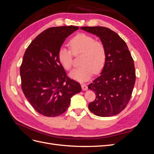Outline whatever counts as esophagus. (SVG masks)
Listing matches in <instances>:
<instances>
[{
	"label": "esophagus",
	"mask_w": 154,
	"mask_h": 154,
	"mask_svg": "<svg viewBox=\"0 0 154 154\" xmlns=\"http://www.w3.org/2000/svg\"><path fill=\"white\" fill-rule=\"evenodd\" d=\"M82 88L83 91H87L88 89V87L85 83H82Z\"/></svg>",
	"instance_id": "esophagus-1"
}]
</instances>
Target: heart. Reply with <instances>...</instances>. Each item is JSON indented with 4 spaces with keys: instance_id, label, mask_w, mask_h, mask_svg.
<instances>
[{
    "instance_id": "heart-1",
    "label": "heart",
    "mask_w": 154,
    "mask_h": 154,
    "mask_svg": "<svg viewBox=\"0 0 154 154\" xmlns=\"http://www.w3.org/2000/svg\"><path fill=\"white\" fill-rule=\"evenodd\" d=\"M71 49L65 47L59 49L58 58L60 63L67 71L72 67L73 57L82 54V66L70 74V76L79 82H85L89 79L93 72L98 73L103 69L106 52L104 44L96 40L92 36L82 33L75 36L69 41Z\"/></svg>"
}]
</instances>
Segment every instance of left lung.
<instances>
[{
	"instance_id": "obj_1",
	"label": "left lung",
	"mask_w": 154,
	"mask_h": 154,
	"mask_svg": "<svg viewBox=\"0 0 154 154\" xmlns=\"http://www.w3.org/2000/svg\"><path fill=\"white\" fill-rule=\"evenodd\" d=\"M80 29L99 36L106 52L101 75L88 87L96 94L88 109L101 117L115 116L125 109L131 98L136 82L134 60L125 42L114 31L101 26Z\"/></svg>"
}]
</instances>
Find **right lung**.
<instances>
[{"label":"right lung","mask_w":154,"mask_h":154,"mask_svg":"<svg viewBox=\"0 0 154 154\" xmlns=\"http://www.w3.org/2000/svg\"><path fill=\"white\" fill-rule=\"evenodd\" d=\"M77 26L53 27L44 30L26 49L20 68L21 87L34 109L47 117L62 114L80 83L67 76L58 58L59 49Z\"/></svg>","instance_id":"add662e5"}]
</instances>
